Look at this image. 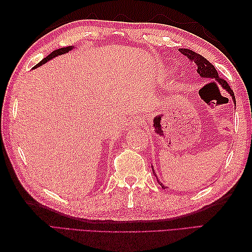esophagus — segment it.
<instances>
[{
	"label": "esophagus",
	"instance_id": "esophagus-1",
	"mask_svg": "<svg viewBox=\"0 0 252 252\" xmlns=\"http://www.w3.org/2000/svg\"><path fill=\"white\" fill-rule=\"evenodd\" d=\"M130 123L132 127H140L142 126V120L138 118H133L132 120H130Z\"/></svg>",
	"mask_w": 252,
	"mask_h": 252
}]
</instances>
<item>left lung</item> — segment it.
I'll use <instances>...</instances> for the list:
<instances>
[{
	"label": "left lung",
	"mask_w": 252,
	"mask_h": 252,
	"mask_svg": "<svg viewBox=\"0 0 252 252\" xmlns=\"http://www.w3.org/2000/svg\"><path fill=\"white\" fill-rule=\"evenodd\" d=\"M182 54H183L184 56H186L187 58H189V62H192L196 65V68H197V72L199 76L203 79H209V80H216V81H218L219 83H220L221 87L227 91V93L232 96V98L234 100L235 105H236V99H235V96H234V92L233 90L229 88L228 83L225 81V80L221 79L220 77H219V73L217 71V69L215 68V66L212 65L211 63H209L205 57L201 56L200 54H197V53H195L194 51L191 50H189V49H180L179 50ZM153 172H154V175L156 176V179L158 181V183L161 185L162 189H167L164 185H162L161 182H160L157 178V174L155 173V171L153 169Z\"/></svg>",
	"instance_id": "left-lung-1"
}]
</instances>
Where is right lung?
Wrapping results in <instances>:
<instances>
[{
  "instance_id": "right-lung-1",
  "label": "right lung",
  "mask_w": 252,
  "mask_h": 252,
  "mask_svg": "<svg viewBox=\"0 0 252 252\" xmlns=\"http://www.w3.org/2000/svg\"><path fill=\"white\" fill-rule=\"evenodd\" d=\"M72 49H73V46H67V47H62V49H58V50L53 51L49 56H46V57L43 58V60H42L39 63H37V65H35V66L33 67V69H34V68H37V67H40L41 65H43V63H45L46 62H49V61L53 60V58L58 56V55H63V54H65V53H68L69 51L72 50Z\"/></svg>"
}]
</instances>
